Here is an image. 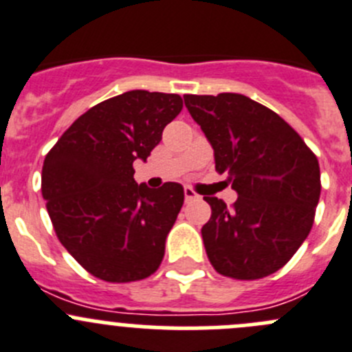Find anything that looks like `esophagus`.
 <instances>
[{
	"instance_id": "34e87169",
	"label": "esophagus",
	"mask_w": 352,
	"mask_h": 352,
	"mask_svg": "<svg viewBox=\"0 0 352 352\" xmlns=\"http://www.w3.org/2000/svg\"><path fill=\"white\" fill-rule=\"evenodd\" d=\"M195 199H199V195H197V193L193 192L192 188H188V186H186V188H185V200H186V202H192V200H195Z\"/></svg>"
}]
</instances>
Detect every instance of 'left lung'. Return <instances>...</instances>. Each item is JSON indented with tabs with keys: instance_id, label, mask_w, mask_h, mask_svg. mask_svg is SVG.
Wrapping results in <instances>:
<instances>
[{
	"instance_id": "1",
	"label": "left lung",
	"mask_w": 352,
	"mask_h": 352,
	"mask_svg": "<svg viewBox=\"0 0 352 352\" xmlns=\"http://www.w3.org/2000/svg\"><path fill=\"white\" fill-rule=\"evenodd\" d=\"M185 105L214 148L239 199L204 197L202 226L214 270L233 280H259L285 266L314 223L320 164L299 133L267 107L239 95H185Z\"/></svg>"
}]
</instances>
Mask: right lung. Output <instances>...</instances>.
Here are the masks:
<instances>
[{"label":"right lung","instance_id":"1","mask_svg":"<svg viewBox=\"0 0 352 352\" xmlns=\"http://www.w3.org/2000/svg\"><path fill=\"white\" fill-rule=\"evenodd\" d=\"M182 109L179 95L133 89L91 107L46 153L41 192L56 236L103 282H138L162 263L185 192L138 185L133 162L146 160Z\"/></svg>","mask_w":352,"mask_h":352}]
</instances>
